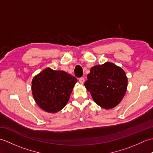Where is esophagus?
I'll list each match as a JSON object with an SVG mask.
<instances>
[{"label":"esophagus","instance_id":"34e87169","mask_svg":"<svg viewBox=\"0 0 153 153\" xmlns=\"http://www.w3.org/2000/svg\"><path fill=\"white\" fill-rule=\"evenodd\" d=\"M79 82L80 83L83 84L84 82H85V79H84V77H80L79 79Z\"/></svg>","mask_w":153,"mask_h":153}]
</instances>
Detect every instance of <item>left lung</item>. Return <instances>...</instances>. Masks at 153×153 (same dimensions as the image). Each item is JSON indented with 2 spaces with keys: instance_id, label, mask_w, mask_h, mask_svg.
Listing matches in <instances>:
<instances>
[{
  "instance_id": "obj_1",
  "label": "left lung",
  "mask_w": 153,
  "mask_h": 153,
  "mask_svg": "<svg viewBox=\"0 0 153 153\" xmlns=\"http://www.w3.org/2000/svg\"><path fill=\"white\" fill-rule=\"evenodd\" d=\"M84 85L97 105L110 109L116 106L123 99L128 78L121 68L106 62L91 68Z\"/></svg>"
}]
</instances>
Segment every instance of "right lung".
<instances>
[{
    "mask_svg": "<svg viewBox=\"0 0 153 153\" xmlns=\"http://www.w3.org/2000/svg\"><path fill=\"white\" fill-rule=\"evenodd\" d=\"M76 82L71 75L48 68L33 77L32 94L41 108L56 113L66 106Z\"/></svg>",
    "mask_w": 153,
    "mask_h": 153,
    "instance_id": "right-lung-1",
    "label": "right lung"
}]
</instances>
